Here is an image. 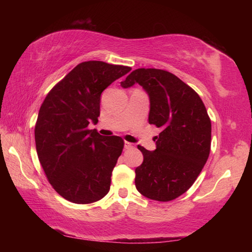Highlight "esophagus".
<instances>
[{
    "label": "esophagus",
    "instance_id": "esophagus-1",
    "mask_svg": "<svg viewBox=\"0 0 252 252\" xmlns=\"http://www.w3.org/2000/svg\"><path fill=\"white\" fill-rule=\"evenodd\" d=\"M125 148L126 149V150H130V149H133L134 148V144L131 143V142L125 141Z\"/></svg>",
    "mask_w": 252,
    "mask_h": 252
}]
</instances>
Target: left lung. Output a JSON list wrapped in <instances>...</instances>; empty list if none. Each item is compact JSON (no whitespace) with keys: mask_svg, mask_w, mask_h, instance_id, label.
Wrapping results in <instances>:
<instances>
[{"mask_svg":"<svg viewBox=\"0 0 252 252\" xmlns=\"http://www.w3.org/2000/svg\"><path fill=\"white\" fill-rule=\"evenodd\" d=\"M138 83L150 99L149 123L161 127L157 149L141 146L143 162L135 169L136 190L157 201L180 197L197 180L209 158L211 121L201 97L192 88L168 71L136 69L121 82Z\"/></svg>","mask_w":252,"mask_h":252,"instance_id":"1","label":"left lung"}]
</instances>
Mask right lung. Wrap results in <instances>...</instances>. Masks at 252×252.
I'll list each match as a JSON object with an SVG mask.
<instances>
[{"instance_id": "add662e5", "label": "right lung", "mask_w": 252, "mask_h": 252, "mask_svg": "<svg viewBox=\"0 0 252 252\" xmlns=\"http://www.w3.org/2000/svg\"><path fill=\"white\" fill-rule=\"evenodd\" d=\"M130 66L102 61L76 65L42 103L34 129L40 163L51 186L67 201L88 204L109 192L121 156V136H102L89 125L100 116V97Z\"/></svg>"}]
</instances>
